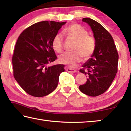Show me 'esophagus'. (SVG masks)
<instances>
[{
    "label": "esophagus",
    "instance_id": "34e87169",
    "mask_svg": "<svg viewBox=\"0 0 131 131\" xmlns=\"http://www.w3.org/2000/svg\"><path fill=\"white\" fill-rule=\"evenodd\" d=\"M65 69L66 71H67V72H69V73H76L77 72L76 70L73 69L69 68H66Z\"/></svg>",
    "mask_w": 131,
    "mask_h": 131
}]
</instances>
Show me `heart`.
Wrapping results in <instances>:
<instances>
[{"label": "heart", "mask_w": 131, "mask_h": 131, "mask_svg": "<svg viewBox=\"0 0 131 131\" xmlns=\"http://www.w3.org/2000/svg\"><path fill=\"white\" fill-rule=\"evenodd\" d=\"M63 34L75 40L72 52H64L59 57V62L73 68L81 61L82 58L88 59L94 54L95 50V40L94 37L81 26L72 24L66 28ZM52 47L58 52L63 50V37L61 34H57L52 41Z\"/></svg>", "instance_id": "obj_1"}]
</instances>
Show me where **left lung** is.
Returning <instances> with one entry per match:
<instances>
[{"label": "left lung", "mask_w": 131, "mask_h": 131, "mask_svg": "<svg viewBox=\"0 0 131 131\" xmlns=\"http://www.w3.org/2000/svg\"><path fill=\"white\" fill-rule=\"evenodd\" d=\"M82 21L91 28L96 46L91 58L80 70L88 79L79 89L88 96H96L105 92L113 81L118 69V54L112 36L102 25L89 18Z\"/></svg>", "instance_id": "obj_1"}]
</instances>
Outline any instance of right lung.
<instances>
[{
    "label": "right lung",
    "mask_w": 131,
    "mask_h": 131,
    "mask_svg": "<svg viewBox=\"0 0 131 131\" xmlns=\"http://www.w3.org/2000/svg\"><path fill=\"white\" fill-rule=\"evenodd\" d=\"M66 22L44 21L25 29L18 38L12 58L15 80L28 94L46 96L57 88L64 65L47 66L57 57L52 41Z\"/></svg>",
    "instance_id": "add662e5"
}]
</instances>
